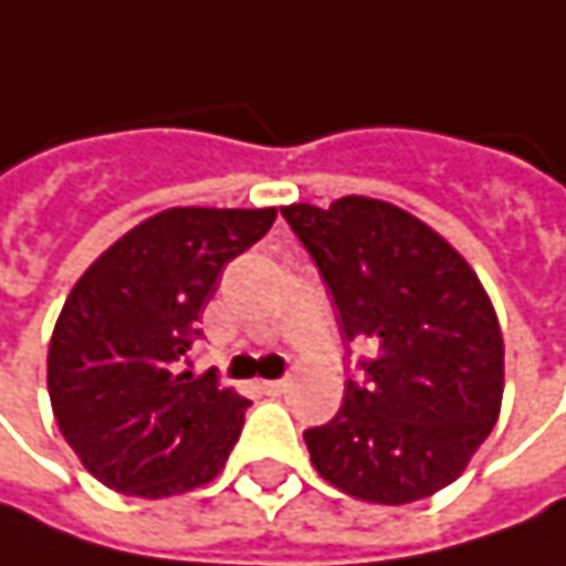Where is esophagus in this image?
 Wrapping results in <instances>:
<instances>
[{
  "mask_svg": "<svg viewBox=\"0 0 566 566\" xmlns=\"http://www.w3.org/2000/svg\"><path fill=\"white\" fill-rule=\"evenodd\" d=\"M286 387H290V380H261V390H264V394H271V397L283 394Z\"/></svg>",
  "mask_w": 566,
  "mask_h": 566,
  "instance_id": "esophagus-1",
  "label": "esophagus"
}]
</instances>
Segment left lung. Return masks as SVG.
<instances>
[{"instance_id":"8db88e82","label":"left lung","mask_w":566,"mask_h":566,"mask_svg":"<svg viewBox=\"0 0 566 566\" xmlns=\"http://www.w3.org/2000/svg\"><path fill=\"white\" fill-rule=\"evenodd\" d=\"M334 295L346 339L378 356L305 431L317 475L368 504H412L463 475L501 416L504 337L482 280L409 210L346 195L280 207Z\"/></svg>"}]
</instances>
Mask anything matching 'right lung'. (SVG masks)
Segmentation results:
<instances>
[{
    "label": "right lung",
    "mask_w": 566,
    "mask_h": 566,
    "mask_svg": "<svg viewBox=\"0 0 566 566\" xmlns=\"http://www.w3.org/2000/svg\"><path fill=\"white\" fill-rule=\"evenodd\" d=\"M276 220V207H169L81 273L55 321L46 387L62 438L119 494L160 501L227 467L249 400L179 361L217 276Z\"/></svg>",
    "instance_id": "obj_1"
}]
</instances>
